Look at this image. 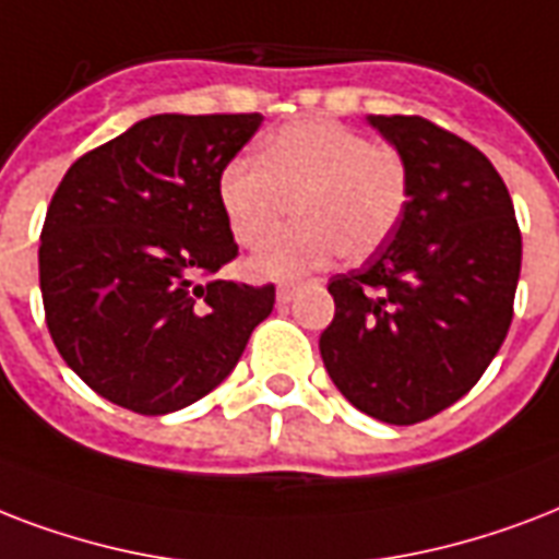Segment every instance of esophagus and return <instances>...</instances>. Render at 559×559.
I'll list each match as a JSON object with an SVG mask.
<instances>
[{
  "label": "esophagus",
  "mask_w": 559,
  "mask_h": 559,
  "mask_svg": "<svg viewBox=\"0 0 559 559\" xmlns=\"http://www.w3.org/2000/svg\"><path fill=\"white\" fill-rule=\"evenodd\" d=\"M294 297H297V285H280V288H276V302H292Z\"/></svg>",
  "instance_id": "esophagus-1"
}]
</instances>
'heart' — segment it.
I'll return each mask as SVG.
<instances>
[{
    "mask_svg": "<svg viewBox=\"0 0 559 559\" xmlns=\"http://www.w3.org/2000/svg\"><path fill=\"white\" fill-rule=\"evenodd\" d=\"M297 201L294 230L250 259L262 280H297L341 250L365 259L396 230L408 203V171L396 151L332 119H302L276 131L262 157L233 159L218 177V203L233 236L257 248Z\"/></svg>",
    "mask_w": 559,
    "mask_h": 559,
    "instance_id": "obj_1",
    "label": "heart"
}]
</instances>
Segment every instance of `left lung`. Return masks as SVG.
<instances>
[{
	"label": "left lung",
	"mask_w": 559,
	"mask_h": 559,
	"mask_svg": "<svg viewBox=\"0 0 559 559\" xmlns=\"http://www.w3.org/2000/svg\"><path fill=\"white\" fill-rule=\"evenodd\" d=\"M408 171L396 230L365 265L329 280L320 335L329 379L358 411L414 426L457 402L504 344L522 236L481 151L419 116H367Z\"/></svg>",
	"instance_id": "8db88e82"
}]
</instances>
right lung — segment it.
Instances as JSON below:
<instances>
[{"label":"right lung","instance_id":"add662e5","mask_svg":"<svg viewBox=\"0 0 559 559\" xmlns=\"http://www.w3.org/2000/svg\"><path fill=\"white\" fill-rule=\"evenodd\" d=\"M259 114H159L72 163L40 236L51 341L98 396L159 417L215 391L274 285L212 280L239 248L218 177Z\"/></svg>","mask_w":559,"mask_h":559}]
</instances>
